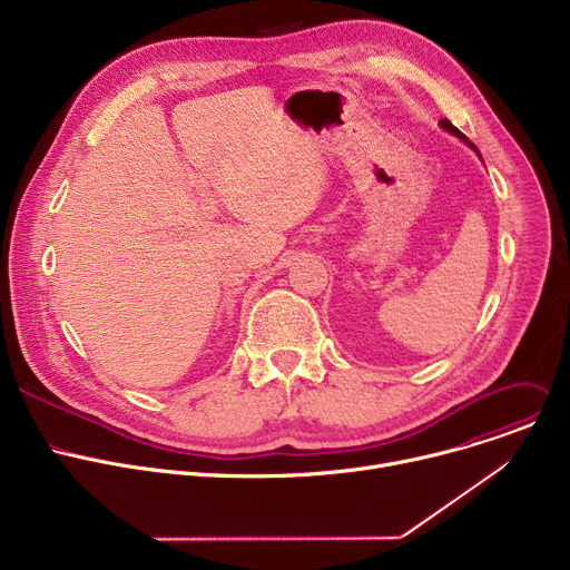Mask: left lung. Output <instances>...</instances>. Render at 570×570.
<instances>
[{
  "mask_svg": "<svg viewBox=\"0 0 570 570\" xmlns=\"http://www.w3.org/2000/svg\"><path fill=\"white\" fill-rule=\"evenodd\" d=\"M440 126H442V128H444L446 132H451V135H456V137H461V139H463L465 144H470V141H468V137H465V135H463V132H461V130H459L456 126H453V124H451L449 119H442V121H440ZM470 146H472V148L476 150V146H474V144H470ZM476 154H479V150H476Z\"/></svg>",
  "mask_w": 570,
  "mask_h": 570,
  "instance_id": "left-lung-1",
  "label": "left lung"
}]
</instances>
